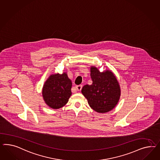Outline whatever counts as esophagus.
<instances>
[{
  "instance_id": "34e87169",
  "label": "esophagus",
  "mask_w": 160,
  "mask_h": 160,
  "mask_svg": "<svg viewBox=\"0 0 160 160\" xmlns=\"http://www.w3.org/2000/svg\"><path fill=\"white\" fill-rule=\"evenodd\" d=\"M75 88L76 89L77 91H81V90H82V85H78V86H76Z\"/></svg>"
}]
</instances>
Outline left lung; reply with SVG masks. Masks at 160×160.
Returning a JSON list of instances; mask_svg holds the SVG:
<instances>
[{
	"label": "left lung",
	"mask_w": 160,
	"mask_h": 160,
	"mask_svg": "<svg viewBox=\"0 0 160 160\" xmlns=\"http://www.w3.org/2000/svg\"><path fill=\"white\" fill-rule=\"evenodd\" d=\"M92 83L82 90L83 95L92 109L99 113L111 111L117 105L121 96V88L117 78L110 70L100 72L94 66L90 68Z\"/></svg>",
	"instance_id": "obj_1"
}]
</instances>
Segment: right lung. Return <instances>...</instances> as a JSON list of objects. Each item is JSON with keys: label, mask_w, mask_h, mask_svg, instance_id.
<instances>
[{"label": "right lung", "mask_w": 160, "mask_h": 160, "mask_svg": "<svg viewBox=\"0 0 160 160\" xmlns=\"http://www.w3.org/2000/svg\"><path fill=\"white\" fill-rule=\"evenodd\" d=\"M72 82L66 73L51 74L43 84L42 97L50 108L59 109L65 106L72 95Z\"/></svg>", "instance_id": "obj_1"}]
</instances>
